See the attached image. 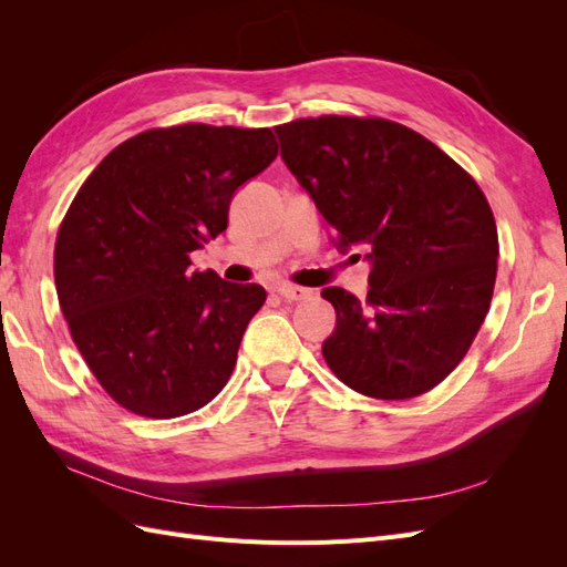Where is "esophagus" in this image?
Here are the masks:
<instances>
[{
    "label": "esophagus",
    "instance_id": "34e87169",
    "mask_svg": "<svg viewBox=\"0 0 567 567\" xmlns=\"http://www.w3.org/2000/svg\"><path fill=\"white\" fill-rule=\"evenodd\" d=\"M277 293H279L284 300H288V302H298V300L310 298V296H312V290H310V288H302V286L281 284V286L277 288Z\"/></svg>",
    "mask_w": 567,
    "mask_h": 567
}]
</instances>
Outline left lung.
<instances>
[{
	"label": "left lung",
	"mask_w": 567,
	"mask_h": 567,
	"mask_svg": "<svg viewBox=\"0 0 567 567\" xmlns=\"http://www.w3.org/2000/svg\"><path fill=\"white\" fill-rule=\"evenodd\" d=\"M274 132L338 246L369 250L367 300L321 290L336 307L326 364L375 400L433 390L489 312L499 236L483 188L431 140L385 117H300Z\"/></svg>",
	"instance_id": "1"
}]
</instances>
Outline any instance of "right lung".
<instances>
[{"label":"right lung","instance_id":"obj_1","mask_svg":"<svg viewBox=\"0 0 567 567\" xmlns=\"http://www.w3.org/2000/svg\"><path fill=\"white\" fill-rule=\"evenodd\" d=\"M277 153L269 127H156L115 146L75 194L54 248L59 305L94 379L132 414L177 419L227 385L267 293L188 265Z\"/></svg>","mask_w":567,"mask_h":567}]
</instances>
